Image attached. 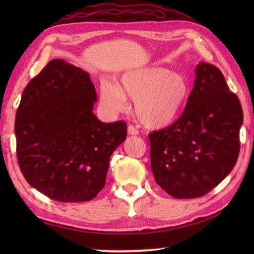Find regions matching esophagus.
<instances>
[{
	"instance_id": "obj_1",
	"label": "esophagus",
	"mask_w": 254,
	"mask_h": 254,
	"mask_svg": "<svg viewBox=\"0 0 254 254\" xmlns=\"http://www.w3.org/2000/svg\"><path fill=\"white\" fill-rule=\"evenodd\" d=\"M127 133L130 134V135H137V134H138V130H137V128H136L135 127L131 126V124H130V126L127 127Z\"/></svg>"
}]
</instances>
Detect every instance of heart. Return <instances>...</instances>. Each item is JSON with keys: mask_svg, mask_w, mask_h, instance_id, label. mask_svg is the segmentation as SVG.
<instances>
[{"mask_svg": "<svg viewBox=\"0 0 254 254\" xmlns=\"http://www.w3.org/2000/svg\"><path fill=\"white\" fill-rule=\"evenodd\" d=\"M190 96L187 79L164 67L148 66L128 71L120 84L101 80L100 99L105 109L119 113L127 109V98L135 101V115L144 127L161 128L180 117Z\"/></svg>", "mask_w": 254, "mask_h": 254, "instance_id": "obj_1", "label": "heart"}]
</instances>
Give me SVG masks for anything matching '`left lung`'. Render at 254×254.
Wrapping results in <instances>:
<instances>
[{
	"label": "left lung",
	"mask_w": 254,
	"mask_h": 254,
	"mask_svg": "<svg viewBox=\"0 0 254 254\" xmlns=\"http://www.w3.org/2000/svg\"><path fill=\"white\" fill-rule=\"evenodd\" d=\"M244 113L223 73L201 62L182 116L149 134L157 185L176 198L203 196L227 177L240 150Z\"/></svg>",
	"instance_id": "obj_1"
}]
</instances>
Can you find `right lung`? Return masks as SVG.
Returning <instances> with one entry per match:
<instances>
[{"label": "right lung", "mask_w": 254, "mask_h": 254, "mask_svg": "<svg viewBox=\"0 0 254 254\" xmlns=\"http://www.w3.org/2000/svg\"><path fill=\"white\" fill-rule=\"evenodd\" d=\"M96 101L89 74L59 59L23 91L15 119L17 161L26 181L51 199L90 201L106 185L127 123L98 120Z\"/></svg>", "instance_id": "obj_1"}]
</instances>
